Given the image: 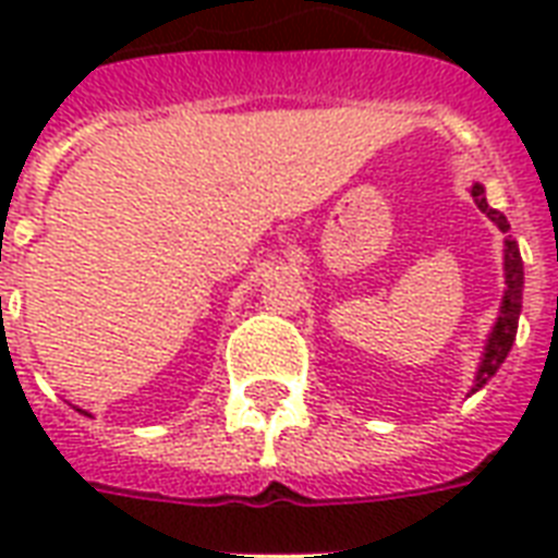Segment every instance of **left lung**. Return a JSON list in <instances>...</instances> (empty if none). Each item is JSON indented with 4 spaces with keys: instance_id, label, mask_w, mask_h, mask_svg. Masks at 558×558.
Returning <instances> with one entry per match:
<instances>
[{
    "instance_id": "1",
    "label": "left lung",
    "mask_w": 558,
    "mask_h": 558,
    "mask_svg": "<svg viewBox=\"0 0 558 558\" xmlns=\"http://www.w3.org/2000/svg\"><path fill=\"white\" fill-rule=\"evenodd\" d=\"M472 196H475L477 208L484 210L486 217L493 219L495 226L501 228L504 234L510 231V222L504 217L501 210H495L484 196V187L475 185L472 187ZM504 301H501V315H498V322H495L493 332H489V341H486V350H484V359H481V367H477V376H475V385H472V393L481 390L486 381L493 379L498 367L504 365V359L510 353L512 341H515V330H519V315H521V289H524V263H521V254H519V245L512 236L504 240Z\"/></svg>"
}]
</instances>
